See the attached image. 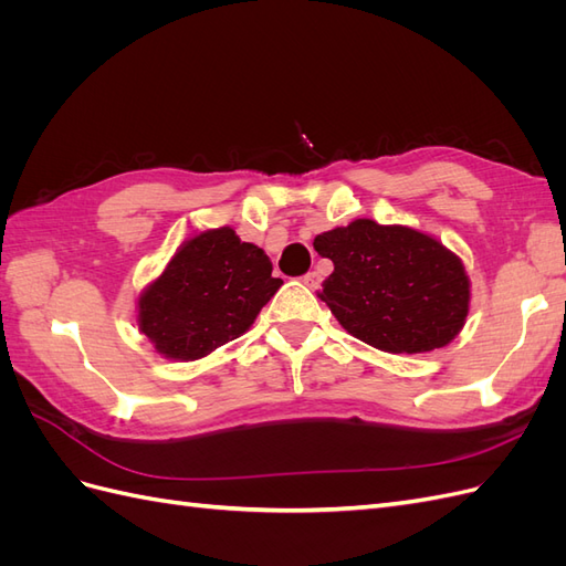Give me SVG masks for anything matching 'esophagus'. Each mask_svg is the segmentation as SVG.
<instances>
[{
  "label": "esophagus",
  "mask_w": 566,
  "mask_h": 566,
  "mask_svg": "<svg viewBox=\"0 0 566 566\" xmlns=\"http://www.w3.org/2000/svg\"><path fill=\"white\" fill-rule=\"evenodd\" d=\"M302 281H304V285H306V287L318 290V287H321V273H318V271H310Z\"/></svg>",
  "instance_id": "1"
}]
</instances>
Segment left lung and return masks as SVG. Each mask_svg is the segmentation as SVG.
<instances>
[{
	"instance_id": "left-lung-1",
	"label": "left lung",
	"mask_w": 566,
	"mask_h": 566,
	"mask_svg": "<svg viewBox=\"0 0 566 566\" xmlns=\"http://www.w3.org/2000/svg\"><path fill=\"white\" fill-rule=\"evenodd\" d=\"M314 250L333 262L318 297L342 328L389 354L447 347L470 312L460 256L410 227L354 219L318 233Z\"/></svg>"
}]
</instances>
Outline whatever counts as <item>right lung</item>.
Instances as JSON below:
<instances>
[{
	"mask_svg": "<svg viewBox=\"0 0 566 566\" xmlns=\"http://www.w3.org/2000/svg\"><path fill=\"white\" fill-rule=\"evenodd\" d=\"M262 248L231 227L184 241L139 295V331L172 361H196L241 337L283 285Z\"/></svg>",
	"mask_w": 566,
	"mask_h": 566,
	"instance_id": "add662e5",
	"label": "right lung"
}]
</instances>
